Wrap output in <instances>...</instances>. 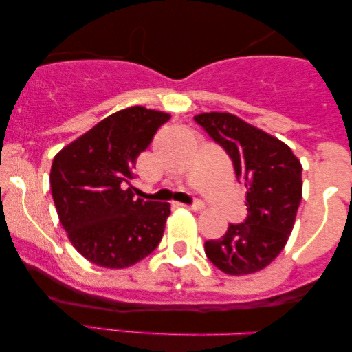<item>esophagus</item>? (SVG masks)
I'll list each match as a JSON object with an SVG mask.
<instances>
[{
	"label": "esophagus",
	"instance_id": "esophagus-1",
	"mask_svg": "<svg viewBox=\"0 0 352 352\" xmlns=\"http://www.w3.org/2000/svg\"><path fill=\"white\" fill-rule=\"evenodd\" d=\"M180 207H184V208H188V210H193V212H200V210H204L205 205L201 204L200 200H197V201H193L192 205H185V204H180Z\"/></svg>",
	"mask_w": 352,
	"mask_h": 352
}]
</instances>
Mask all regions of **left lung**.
I'll return each mask as SVG.
<instances>
[{
    "label": "left lung",
    "mask_w": 352,
    "mask_h": 352,
    "mask_svg": "<svg viewBox=\"0 0 352 352\" xmlns=\"http://www.w3.org/2000/svg\"><path fill=\"white\" fill-rule=\"evenodd\" d=\"M193 119L228 153L248 207L243 223H232L223 236L205 241V253L227 274L260 272L281 253L294 227L302 197L301 162L280 139L228 112Z\"/></svg>",
    "instance_id": "left-lung-1"
}]
</instances>
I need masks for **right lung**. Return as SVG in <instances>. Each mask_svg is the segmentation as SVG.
Returning <instances> with one entry per match:
<instances>
[{
    "mask_svg": "<svg viewBox=\"0 0 352 352\" xmlns=\"http://www.w3.org/2000/svg\"><path fill=\"white\" fill-rule=\"evenodd\" d=\"M170 114L132 106L96 124L52 160L51 192L72 246L102 268H127L162 240L170 205L125 188L135 160Z\"/></svg>",
    "mask_w": 352,
    "mask_h": 352,
    "instance_id": "1",
    "label": "right lung"
}]
</instances>
